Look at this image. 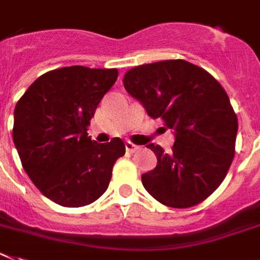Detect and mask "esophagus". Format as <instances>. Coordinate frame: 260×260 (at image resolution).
Here are the masks:
<instances>
[{
  "label": "esophagus",
  "mask_w": 260,
  "mask_h": 260,
  "mask_svg": "<svg viewBox=\"0 0 260 260\" xmlns=\"http://www.w3.org/2000/svg\"><path fill=\"white\" fill-rule=\"evenodd\" d=\"M125 149H126V152H129V153H134V152H136V150L139 149V147H137V145H135V144H132V143H126L125 144Z\"/></svg>",
  "instance_id": "esophagus-1"
}]
</instances>
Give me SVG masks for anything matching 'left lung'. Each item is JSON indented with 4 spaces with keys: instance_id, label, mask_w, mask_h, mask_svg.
<instances>
[{
    "instance_id": "8db88e82",
    "label": "left lung",
    "mask_w": 260,
    "mask_h": 260,
    "mask_svg": "<svg viewBox=\"0 0 260 260\" xmlns=\"http://www.w3.org/2000/svg\"><path fill=\"white\" fill-rule=\"evenodd\" d=\"M124 87L148 115L174 131L172 152L149 144L157 157L141 176L144 187L162 205L186 209L222 184L235 154L238 119L214 76L184 59L161 60L128 70Z\"/></svg>"
}]
</instances>
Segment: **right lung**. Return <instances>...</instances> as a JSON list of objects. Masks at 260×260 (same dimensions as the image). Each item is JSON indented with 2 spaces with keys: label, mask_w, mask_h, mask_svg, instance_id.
<instances>
[{
  "label": "right lung",
  "mask_w": 260,
  "mask_h": 260,
  "mask_svg": "<svg viewBox=\"0 0 260 260\" xmlns=\"http://www.w3.org/2000/svg\"><path fill=\"white\" fill-rule=\"evenodd\" d=\"M117 69L62 67L43 74L14 110L13 140L38 190L66 208L92 204L110 185L112 168L125 154L120 137L91 140L87 131Z\"/></svg>",
  "instance_id": "obj_1"
}]
</instances>
